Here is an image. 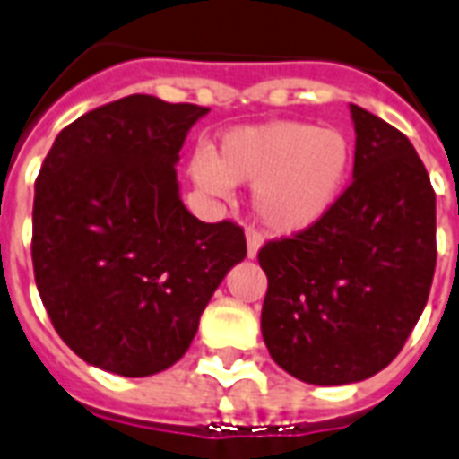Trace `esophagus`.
Segmentation results:
<instances>
[{
	"label": "esophagus",
	"instance_id": "1",
	"mask_svg": "<svg viewBox=\"0 0 459 459\" xmlns=\"http://www.w3.org/2000/svg\"><path fill=\"white\" fill-rule=\"evenodd\" d=\"M245 236H247V257H257V250L262 247V240H264V238H262V233H259L257 229H252V226L247 229Z\"/></svg>",
	"mask_w": 459,
	"mask_h": 459
}]
</instances>
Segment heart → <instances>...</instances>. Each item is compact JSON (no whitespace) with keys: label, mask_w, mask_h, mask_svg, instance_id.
Returning a JSON list of instances; mask_svg holds the SVG:
<instances>
[{"label":"heart","mask_w":459,"mask_h":459,"mask_svg":"<svg viewBox=\"0 0 459 459\" xmlns=\"http://www.w3.org/2000/svg\"><path fill=\"white\" fill-rule=\"evenodd\" d=\"M350 166L352 145L342 131L276 121L229 133L214 159H193L190 173L212 195H226L230 183H257L259 219L269 229L293 233L333 207L348 183Z\"/></svg>","instance_id":"heart-1"}]
</instances>
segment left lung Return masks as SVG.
<instances>
[{"label": "left lung", "instance_id": "left-lung-1", "mask_svg": "<svg viewBox=\"0 0 459 459\" xmlns=\"http://www.w3.org/2000/svg\"><path fill=\"white\" fill-rule=\"evenodd\" d=\"M355 169L319 221L259 247L262 335L281 369L342 385L395 359L436 269V193L407 135L350 104Z\"/></svg>", "mask_w": 459, "mask_h": 459}]
</instances>
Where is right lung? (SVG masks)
I'll return each mask as SVG.
<instances>
[{
	"mask_svg": "<svg viewBox=\"0 0 459 459\" xmlns=\"http://www.w3.org/2000/svg\"><path fill=\"white\" fill-rule=\"evenodd\" d=\"M207 111L128 95L68 124L42 161L35 283L61 341L100 369L152 377L178 362L247 255L236 221H200L178 197L173 164Z\"/></svg>",
	"mask_w": 459,
	"mask_h": 459,
	"instance_id": "1",
	"label": "right lung"
}]
</instances>
